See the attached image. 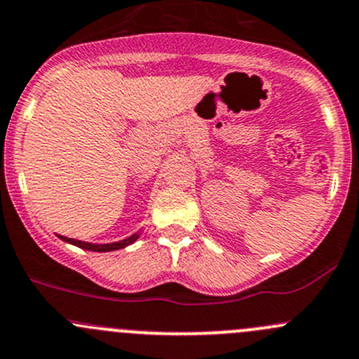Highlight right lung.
<instances>
[{"label": "right lung", "instance_id": "add662e5", "mask_svg": "<svg viewBox=\"0 0 359 359\" xmlns=\"http://www.w3.org/2000/svg\"><path fill=\"white\" fill-rule=\"evenodd\" d=\"M140 235L142 233H135L128 236V238L119 240V242H112V243H90V242H83V240L67 238V236H62V235H58V238L64 240V242L67 243H72V245L79 247V249H84V250H93V252H110V250H119V249H124V247L131 245V243H135L136 240L140 238Z\"/></svg>", "mask_w": 359, "mask_h": 359}]
</instances>
